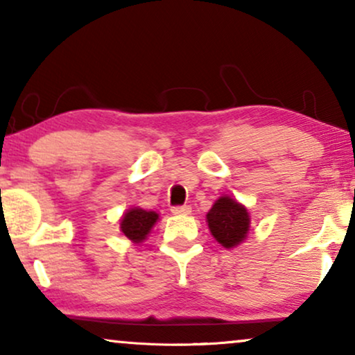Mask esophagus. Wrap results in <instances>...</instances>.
I'll list each match as a JSON object with an SVG mask.
<instances>
[{
    "label": "esophagus",
    "instance_id": "34e87169",
    "mask_svg": "<svg viewBox=\"0 0 355 355\" xmlns=\"http://www.w3.org/2000/svg\"><path fill=\"white\" fill-rule=\"evenodd\" d=\"M171 211H173V215L186 216V215H191L192 208H191V205H181V207H173Z\"/></svg>",
    "mask_w": 355,
    "mask_h": 355
}]
</instances>
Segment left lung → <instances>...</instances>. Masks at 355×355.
Here are the masks:
<instances>
[{
  "label": "left lung",
  "instance_id": "left-lung-1",
  "mask_svg": "<svg viewBox=\"0 0 355 355\" xmlns=\"http://www.w3.org/2000/svg\"><path fill=\"white\" fill-rule=\"evenodd\" d=\"M207 225L218 244L234 249L249 236L250 213L236 198L221 196L207 213Z\"/></svg>",
  "mask_w": 355,
  "mask_h": 355
}]
</instances>
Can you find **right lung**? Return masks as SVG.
<instances>
[{
	"label": "right lung",
	"mask_w": 355,
	"mask_h": 355,
	"mask_svg": "<svg viewBox=\"0 0 355 355\" xmlns=\"http://www.w3.org/2000/svg\"><path fill=\"white\" fill-rule=\"evenodd\" d=\"M159 215L157 211L144 210L140 207H130L124 211L119 220V230L134 244H142L147 239L150 231L157 225Z\"/></svg>",
	"instance_id": "add662e5"
}]
</instances>
